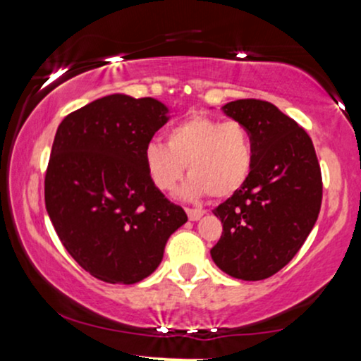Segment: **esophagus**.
Instances as JSON below:
<instances>
[{
    "instance_id": "obj_1",
    "label": "esophagus",
    "mask_w": 361,
    "mask_h": 361,
    "mask_svg": "<svg viewBox=\"0 0 361 361\" xmlns=\"http://www.w3.org/2000/svg\"><path fill=\"white\" fill-rule=\"evenodd\" d=\"M186 214H188L190 221H198V219H200L202 215L205 214V210H202V209H186Z\"/></svg>"
}]
</instances>
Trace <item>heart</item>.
<instances>
[{"mask_svg": "<svg viewBox=\"0 0 361 361\" xmlns=\"http://www.w3.org/2000/svg\"><path fill=\"white\" fill-rule=\"evenodd\" d=\"M186 164L192 178L181 190L183 197H231L251 173L250 130L235 120L193 115L169 128L168 144L152 140L144 149V166L161 192H171L180 183Z\"/></svg>", "mask_w": 361, "mask_h": 361, "instance_id": "heart-1", "label": "heart"}]
</instances>
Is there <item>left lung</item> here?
I'll list each match as a JSON object with an SVG mask.
<instances>
[{"instance_id": "left-lung-1", "label": "left lung", "mask_w": 361, "mask_h": 361, "mask_svg": "<svg viewBox=\"0 0 361 361\" xmlns=\"http://www.w3.org/2000/svg\"><path fill=\"white\" fill-rule=\"evenodd\" d=\"M222 110L250 130L252 166L246 183L214 210L222 235L210 255L234 279L264 280L312 231L322 202L321 168L307 132L273 103L247 98Z\"/></svg>"}]
</instances>
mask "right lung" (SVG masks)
Returning <instances> with one entry per match:
<instances>
[{
	"label": "right lung",
	"mask_w": 361,
	"mask_h": 361,
	"mask_svg": "<svg viewBox=\"0 0 361 361\" xmlns=\"http://www.w3.org/2000/svg\"><path fill=\"white\" fill-rule=\"evenodd\" d=\"M154 98L109 94L57 127L45 173V209L62 246L94 279L132 285L159 267L188 221L152 185L144 149L168 122Z\"/></svg>",
	"instance_id": "right-lung-1"
}]
</instances>
